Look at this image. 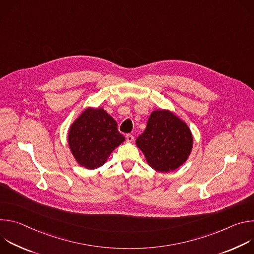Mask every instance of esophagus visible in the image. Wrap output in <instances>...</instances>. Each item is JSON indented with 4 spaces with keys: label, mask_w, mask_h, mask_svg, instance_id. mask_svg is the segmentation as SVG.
Returning a JSON list of instances; mask_svg holds the SVG:
<instances>
[{
    "label": "esophagus",
    "mask_w": 254,
    "mask_h": 254,
    "mask_svg": "<svg viewBox=\"0 0 254 254\" xmlns=\"http://www.w3.org/2000/svg\"><path fill=\"white\" fill-rule=\"evenodd\" d=\"M126 138H127V142H131V141H133V138H134V137H133L132 134H129V133H128V134L126 135Z\"/></svg>",
    "instance_id": "esophagus-1"
}]
</instances>
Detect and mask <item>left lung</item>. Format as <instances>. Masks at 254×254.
<instances>
[{"label":"left lung","mask_w":254,"mask_h":254,"mask_svg":"<svg viewBox=\"0 0 254 254\" xmlns=\"http://www.w3.org/2000/svg\"><path fill=\"white\" fill-rule=\"evenodd\" d=\"M136 146L156 171L168 173L182 166L193 147V135L182 120L167 110L154 111Z\"/></svg>","instance_id":"obj_1"}]
</instances>
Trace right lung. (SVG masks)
<instances>
[{
    "instance_id": "add662e5",
    "label": "right lung",
    "mask_w": 254,
    "mask_h": 254,
    "mask_svg": "<svg viewBox=\"0 0 254 254\" xmlns=\"http://www.w3.org/2000/svg\"><path fill=\"white\" fill-rule=\"evenodd\" d=\"M125 136L102 107H88L70 126L68 143L76 162L89 170L101 167Z\"/></svg>"
}]
</instances>
